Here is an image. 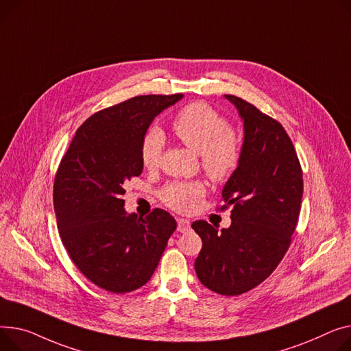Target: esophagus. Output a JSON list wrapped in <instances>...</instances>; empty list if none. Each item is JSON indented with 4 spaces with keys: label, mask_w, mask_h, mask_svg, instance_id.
<instances>
[{
    "label": "esophagus",
    "mask_w": 351,
    "mask_h": 351,
    "mask_svg": "<svg viewBox=\"0 0 351 351\" xmlns=\"http://www.w3.org/2000/svg\"><path fill=\"white\" fill-rule=\"evenodd\" d=\"M191 228V221L188 219H178V231L186 232Z\"/></svg>",
    "instance_id": "34e87169"
}]
</instances>
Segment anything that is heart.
Returning a JSON list of instances; mask_svg holds the SVG:
<instances>
[{
    "label": "heart",
    "mask_w": 351,
    "mask_h": 351,
    "mask_svg": "<svg viewBox=\"0 0 351 351\" xmlns=\"http://www.w3.org/2000/svg\"><path fill=\"white\" fill-rule=\"evenodd\" d=\"M172 130L180 141L199 154L202 168L215 183H224L236 173L241 163V141L227 120L204 103L183 107L172 120ZM165 136L158 127H149L141 139L144 168L158 167ZM206 195L200 180H173L159 192L160 200L180 213H188Z\"/></svg>",
    "instance_id": "obj_1"
}]
</instances>
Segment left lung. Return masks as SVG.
Returning <instances> with one entry per match:
<instances>
[{"label": "left lung", "instance_id": "left-lung-1", "mask_svg": "<svg viewBox=\"0 0 351 351\" xmlns=\"http://www.w3.org/2000/svg\"><path fill=\"white\" fill-rule=\"evenodd\" d=\"M244 121L241 163L224 184L220 210L231 207V226L197 220L202 239L195 261L199 281L220 295L251 291L274 272L287 254L303 195L302 168L284 127L251 103L224 96Z\"/></svg>", "mask_w": 351, "mask_h": 351}]
</instances>
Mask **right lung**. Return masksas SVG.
<instances>
[{"label":"right lung","mask_w":351,"mask_h":351,"mask_svg":"<svg viewBox=\"0 0 351 351\" xmlns=\"http://www.w3.org/2000/svg\"><path fill=\"white\" fill-rule=\"evenodd\" d=\"M182 97L136 96L93 114L58 168L53 206L62 243L88 281L112 293L149 281L176 228L162 208L145 217L128 215L123 195L127 180L143 173V135Z\"/></svg>","instance_id":"1"}]
</instances>
